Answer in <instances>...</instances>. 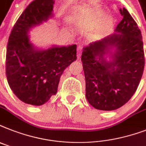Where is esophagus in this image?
<instances>
[{
	"mask_svg": "<svg viewBox=\"0 0 146 146\" xmlns=\"http://www.w3.org/2000/svg\"><path fill=\"white\" fill-rule=\"evenodd\" d=\"M82 48H83L82 45H78V47H77V57H78V58L81 57V54L82 53Z\"/></svg>",
	"mask_w": 146,
	"mask_h": 146,
	"instance_id": "34e87169",
	"label": "esophagus"
}]
</instances>
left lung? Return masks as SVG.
I'll use <instances>...</instances> for the list:
<instances>
[{
    "label": "left lung",
    "instance_id": "1",
    "mask_svg": "<svg viewBox=\"0 0 146 146\" xmlns=\"http://www.w3.org/2000/svg\"><path fill=\"white\" fill-rule=\"evenodd\" d=\"M119 11L123 19L116 26L117 34L90 43L82 54L85 96L97 110L110 111L126 104L137 91L145 67L140 30L125 8ZM110 46L116 52L108 62L103 56Z\"/></svg>",
    "mask_w": 146,
    "mask_h": 146
}]
</instances>
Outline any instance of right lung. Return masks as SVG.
<instances>
[{"mask_svg": "<svg viewBox=\"0 0 146 146\" xmlns=\"http://www.w3.org/2000/svg\"><path fill=\"white\" fill-rule=\"evenodd\" d=\"M53 0H34L26 7L9 34L6 76L11 90L25 104L40 106L58 92L63 72L76 60V45L36 50L28 32L52 15Z\"/></svg>", "mask_w": 146, "mask_h": 146, "instance_id": "right-lung-1", "label": "right lung"}]
</instances>
